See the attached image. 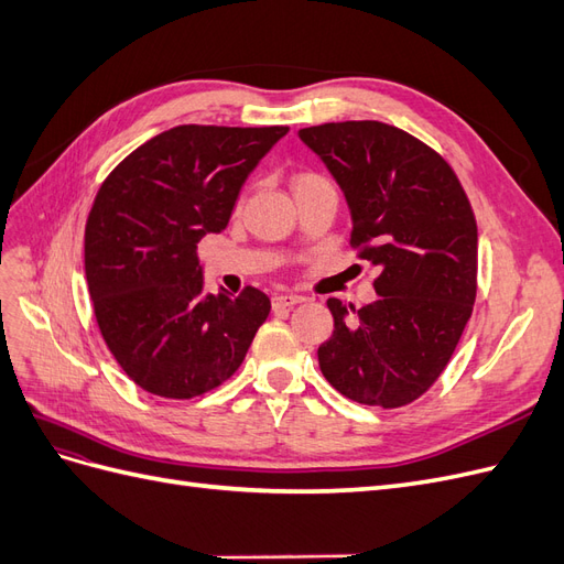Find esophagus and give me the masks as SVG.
Here are the masks:
<instances>
[{
	"mask_svg": "<svg viewBox=\"0 0 564 564\" xmlns=\"http://www.w3.org/2000/svg\"><path fill=\"white\" fill-rule=\"evenodd\" d=\"M303 299L296 294H275L272 296V311H284V308H292V305L301 303Z\"/></svg>",
	"mask_w": 564,
	"mask_h": 564,
	"instance_id": "1",
	"label": "esophagus"
}]
</instances>
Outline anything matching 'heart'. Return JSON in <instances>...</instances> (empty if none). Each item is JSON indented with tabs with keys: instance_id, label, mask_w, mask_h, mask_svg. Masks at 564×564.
Instances as JSON below:
<instances>
[{
	"instance_id": "1",
	"label": "heart",
	"mask_w": 564,
	"mask_h": 564,
	"mask_svg": "<svg viewBox=\"0 0 564 564\" xmlns=\"http://www.w3.org/2000/svg\"><path fill=\"white\" fill-rule=\"evenodd\" d=\"M319 183H329V181L324 178L322 174H317V172H301V174H296V176H294L292 187H294V191H299V187H305V185H319Z\"/></svg>"
}]
</instances>
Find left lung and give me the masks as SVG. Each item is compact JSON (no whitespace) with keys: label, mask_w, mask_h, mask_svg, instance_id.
I'll return each instance as SVG.
<instances>
[{"label":"left lung","mask_w":564,"mask_h":564,"mask_svg":"<svg viewBox=\"0 0 564 564\" xmlns=\"http://www.w3.org/2000/svg\"><path fill=\"white\" fill-rule=\"evenodd\" d=\"M352 216L350 247L379 268V299H329L319 369L340 395L395 409L419 400L456 350L477 294V224L454 169L423 141L373 119L299 131Z\"/></svg>","instance_id":"left-lung-1"}]
</instances>
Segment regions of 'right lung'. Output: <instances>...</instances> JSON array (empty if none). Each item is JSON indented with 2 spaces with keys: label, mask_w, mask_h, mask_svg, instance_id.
I'll return each instance as SVG.
<instances>
[{
  "label": "right lung",
  "mask_w": 564,
  "mask_h": 564,
  "mask_svg": "<svg viewBox=\"0 0 564 564\" xmlns=\"http://www.w3.org/2000/svg\"><path fill=\"white\" fill-rule=\"evenodd\" d=\"M289 127L162 131L98 187L84 270L106 346L152 395L191 400L240 369L270 313L256 286L204 294L197 245L226 230L247 176Z\"/></svg>",
  "instance_id": "add662e5"
}]
</instances>
